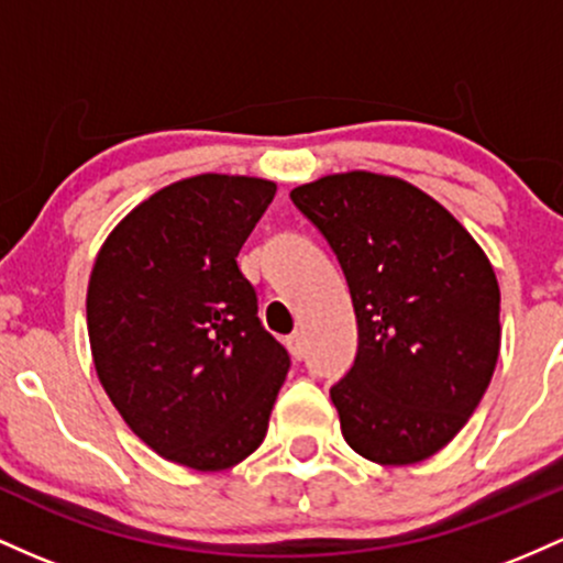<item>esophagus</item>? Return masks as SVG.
Instances as JSON below:
<instances>
[{"instance_id":"34e87169","label":"esophagus","mask_w":563,"mask_h":563,"mask_svg":"<svg viewBox=\"0 0 563 563\" xmlns=\"http://www.w3.org/2000/svg\"><path fill=\"white\" fill-rule=\"evenodd\" d=\"M287 349H289V353H292V358H300L306 356V343H302V334L300 332H292L287 338Z\"/></svg>"}]
</instances>
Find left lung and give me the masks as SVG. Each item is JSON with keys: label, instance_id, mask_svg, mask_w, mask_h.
Listing matches in <instances>:
<instances>
[{"label": "left lung", "instance_id": "left-lung-1", "mask_svg": "<svg viewBox=\"0 0 563 563\" xmlns=\"http://www.w3.org/2000/svg\"><path fill=\"white\" fill-rule=\"evenodd\" d=\"M289 199L321 231L358 324L330 388L353 452L412 465L446 446L482 401L500 353V287L484 250L439 201L388 175H327Z\"/></svg>", "mask_w": 563, "mask_h": 563}]
</instances>
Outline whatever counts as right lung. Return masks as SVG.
I'll list each match as a JSON object with an SVG mask.
<instances>
[{"instance_id": "right-lung-1", "label": "right lung", "mask_w": 563, "mask_h": 563, "mask_svg": "<svg viewBox=\"0 0 563 563\" xmlns=\"http://www.w3.org/2000/svg\"><path fill=\"white\" fill-rule=\"evenodd\" d=\"M276 183L197 175L137 205L95 257L87 332L100 385L137 439L194 471L263 444L289 353L257 319L236 255Z\"/></svg>"}]
</instances>
